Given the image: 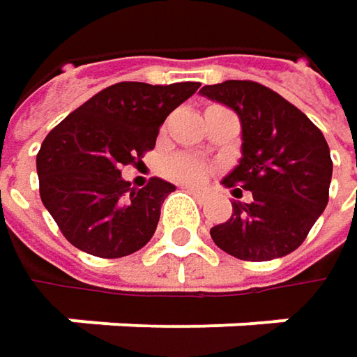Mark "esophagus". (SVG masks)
<instances>
[{
    "label": "esophagus",
    "mask_w": 357,
    "mask_h": 357,
    "mask_svg": "<svg viewBox=\"0 0 357 357\" xmlns=\"http://www.w3.org/2000/svg\"><path fill=\"white\" fill-rule=\"evenodd\" d=\"M185 190H188L190 194H194V196H204V194H206V190L200 188V185H185Z\"/></svg>",
    "instance_id": "34e87169"
}]
</instances>
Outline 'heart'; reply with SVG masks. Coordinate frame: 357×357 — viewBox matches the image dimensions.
<instances>
[{"mask_svg": "<svg viewBox=\"0 0 357 357\" xmlns=\"http://www.w3.org/2000/svg\"><path fill=\"white\" fill-rule=\"evenodd\" d=\"M165 174L172 179L192 183V181H198L208 174V165L202 159H198L196 155L178 153L165 161Z\"/></svg>", "mask_w": 357, "mask_h": 357, "instance_id": "b5f03b06", "label": "heart"}]
</instances>
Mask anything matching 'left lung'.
<instances>
[{"label":"left lung","mask_w":357,"mask_h":357,"mask_svg":"<svg viewBox=\"0 0 357 357\" xmlns=\"http://www.w3.org/2000/svg\"><path fill=\"white\" fill-rule=\"evenodd\" d=\"M200 93L231 107L242 121V159L223 179L242 198L211 229L213 242L250 262L281 258L302 246L328 202L333 161L322 132L279 93L252 82L225 80Z\"/></svg>","instance_id":"1"}]
</instances>
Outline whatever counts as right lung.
<instances>
[{
  "label": "right lung",
  "instance_id": "right-lung-1",
  "mask_svg": "<svg viewBox=\"0 0 357 357\" xmlns=\"http://www.w3.org/2000/svg\"><path fill=\"white\" fill-rule=\"evenodd\" d=\"M198 82H117L57 123L36 155L38 192L63 238L99 258L134 254L153 238L174 183L151 178L140 190L121 179L155 149L165 117Z\"/></svg>",
  "mask_w": 357,
  "mask_h": 357
}]
</instances>
